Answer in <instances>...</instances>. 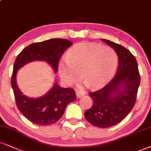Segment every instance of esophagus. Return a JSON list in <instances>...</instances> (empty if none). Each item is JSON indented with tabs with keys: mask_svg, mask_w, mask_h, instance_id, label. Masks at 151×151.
<instances>
[{
	"mask_svg": "<svg viewBox=\"0 0 151 151\" xmlns=\"http://www.w3.org/2000/svg\"><path fill=\"white\" fill-rule=\"evenodd\" d=\"M76 95H77V98H80L85 95V93L84 92H80V91H76Z\"/></svg>",
	"mask_w": 151,
	"mask_h": 151,
	"instance_id": "34e87169",
	"label": "esophagus"
}]
</instances>
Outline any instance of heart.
Wrapping results in <instances>:
<instances>
[{"instance_id":"b5f03b06","label":"heart","mask_w":151,"mask_h":151,"mask_svg":"<svg viewBox=\"0 0 151 151\" xmlns=\"http://www.w3.org/2000/svg\"><path fill=\"white\" fill-rule=\"evenodd\" d=\"M118 63V55L113 48L85 42L70 49L66 60L59 62L58 68L60 77L68 84L78 81L81 74L88 86L96 88L113 77Z\"/></svg>"}]
</instances>
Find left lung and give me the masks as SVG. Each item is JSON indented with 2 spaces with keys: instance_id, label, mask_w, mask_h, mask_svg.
<instances>
[{
  "instance_id": "8db88e82",
  "label": "left lung",
  "mask_w": 151,
  "mask_h": 151,
  "mask_svg": "<svg viewBox=\"0 0 151 151\" xmlns=\"http://www.w3.org/2000/svg\"><path fill=\"white\" fill-rule=\"evenodd\" d=\"M101 40L117 53L118 70L107 85L89 93L93 105L85 111L84 116L91 125L106 128L121 122L134 107L140 75L136 58L128 49L108 40Z\"/></svg>"
}]
</instances>
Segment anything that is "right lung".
Wrapping results in <instances>:
<instances>
[{"instance_id":"add662e5","label":"right lung","mask_w":151,"mask_h":151,"mask_svg":"<svg viewBox=\"0 0 151 151\" xmlns=\"http://www.w3.org/2000/svg\"><path fill=\"white\" fill-rule=\"evenodd\" d=\"M72 45L70 41L60 38L33 43L23 49L15 60L11 85L17 108L34 124L49 125L56 123L63 115L68 104L76 100L75 92L70 88L60 87L55 82L53 87L43 96L29 98L23 94L17 84V72L25 65L40 60L47 63L56 73L59 59Z\"/></svg>"}]
</instances>
